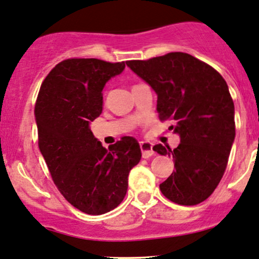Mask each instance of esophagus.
<instances>
[{
    "label": "esophagus",
    "instance_id": "obj_1",
    "mask_svg": "<svg viewBox=\"0 0 259 259\" xmlns=\"http://www.w3.org/2000/svg\"><path fill=\"white\" fill-rule=\"evenodd\" d=\"M141 150H142V155H143V158H149V156L154 155L153 144L150 143V142H142Z\"/></svg>",
    "mask_w": 259,
    "mask_h": 259
}]
</instances>
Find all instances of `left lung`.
Returning <instances> with one entry per match:
<instances>
[{
    "label": "left lung",
    "mask_w": 259,
    "mask_h": 259,
    "mask_svg": "<svg viewBox=\"0 0 259 259\" xmlns=\"http://www.w3.org/2000/svg\"><path fill=\"white\" fill-rule=\"evenodd\" d=\"M126 65L158 95L161 121L180 136L174 150L156 144L168 155L175 171L160 184L171 202L194 205L214 192L225 172L235 139V106L225 79L213 67L185 52H170Z\"/></svg>",
    "instance_id": "8db88e82"
}]
</instances>
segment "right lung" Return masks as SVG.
Wrapping results in <instances>:
<instances>
[{"mask_svg":"<svg viewBox=\"0 0 259 259\" xmlns=\"http://www.w3.org/2000/svg\"><path fill=\"white\" fill-rule=\"evenodd\" d=\"M124 62L69 59L52 68L35 104L39 148L52 180L73 207L100 215L126 196L131 168L142 158L137 139L122 137L109 149L91 123L103 111V89Z\"/></svg>","mask_w":259,"mask_h":259,"instance_id":"obj_1","label":"right lung"}]
</instances>
